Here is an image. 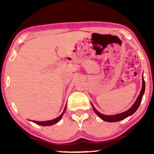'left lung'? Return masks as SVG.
I'll return each mask as SVG.
<instances>
[{"mask_svg":"<svg viewBox=\"0 0 154 154\" xmlns=\"http://www.w3.org/2000/svg\"><path fill=\"white\" fill-rule=\"evenodd\" d=\"M145 91V82H144V77H142V90H141L140 94H139L137 99L136 102H134V104H133L131 108L130 109H128V111H125V112L119 113V114H116V115H113V116H106V115H103L102 113H100L99 111H97L94 109V107L93 106V105L92 104V108H93V110L97 115L98 116L100 119H102L103 121H106V122H118L121 121V120H123L126 119V118L129 116H131L132 114L135 112V111L137 110V109L140 106V104L141 103V101L142 100V97L144 95Z\"/></svg>","mask_w":154,"mask_h":154,"instance_id":"left-lung-1","label":"left lung"}]
</instances>
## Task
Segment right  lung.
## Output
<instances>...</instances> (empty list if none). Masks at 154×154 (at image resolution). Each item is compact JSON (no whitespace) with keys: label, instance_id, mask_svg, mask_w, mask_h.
Listing matches in <instances>:
<instances>
[{"label":"right lung","instance_id":"obj_1","mask_svg":"<svg viewBox=\"0 0 154 154\" xmlns=\"http://www.w3.org/2000/svg\"><path fill=\"white\" fill-rule=\"evenodd\" d=\"M66 106H65V109L64 111H63L62 114H61L60 116L56 118L55 119H53V120H51V121H33V123L38 124V125H43V126H50V125H54V124H55L57 123L60 121V119H62L63 114H64L65 111H66Z\"/></svg>","mask_w":154,"mask_h":154}]
</instances>
